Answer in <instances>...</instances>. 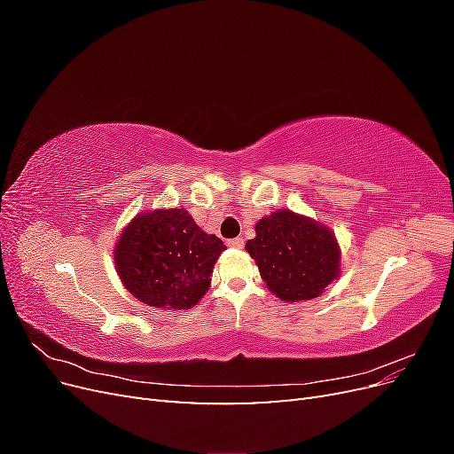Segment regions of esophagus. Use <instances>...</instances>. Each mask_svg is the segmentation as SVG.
Wrapping results in <instances>:
<instances>
[{"mask_svg": "<svg viewBox=\"0 0 454 454\" xmlns=\"http://www.w3.org/2000/svg\"><path fill=\"white\" fill-rule=\"evenodd\" d=\"M227 244L231 246V248H242V246H244V240H242V239H231Z\"/></svg>", "mask_w": 454, "mask_h": 454, "instance_id": "1", "label": "esophagus"}]
</instances>
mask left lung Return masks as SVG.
<instances>
[{
    "instance_id": "obj_1",
    "label": "left lung",
    "mask_w": 454,
    "mask_h": 454,
    "mask_svg": "<svg viewBox=\"0 0 454 454\" xmlns=\"http://www.w3.org/2000/svg\"><path fill=\"white\" fill-rule=\"evenodd\" d=\"M246 250L269 290L287 303L322 295L340 272V250L332 229L292 210L259 219L255 239L246 242Z\"/></svg>"
}]
</instances>
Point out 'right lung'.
I'll list each match as a JSON object with an SVG mask.
<instances>
[{
    "instance_id": "right-lung-1",
    "label": "right lung",
    "mask_w": 454,
    "mask_h": 454,
    "mask_svg": "<svg viewBox=\"0 0 454 454\" xmlns=\"http://www.w3.org/2000/svg\"><path fill=\"white\" fill-rule=\"evenodd\" d=\"M225 244L195 223L185 208L138 214L122 229L115 267L127 290L144 305L185 310L210 287Z\"/></svg>"
}]
</instances>
